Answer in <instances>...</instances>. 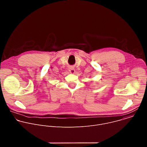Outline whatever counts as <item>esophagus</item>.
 I'll return each instance as SVG.
<instances>
[{"label":"esophagus","instance_id":"34e87169","mask_svg":"<svg viewBox=\"0 0 147 147\" xmlns=\"http://www.w3.org/2000/svg\"><path fill=\"white\" fill-rule=\"evenodd\" d=\"M69 71H70V73H74L75 72V70H74V67H70L69 69Z\"/></svg>","mask_w":147,"mask_h":147}]
</instances>
